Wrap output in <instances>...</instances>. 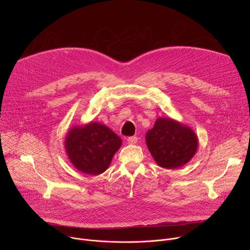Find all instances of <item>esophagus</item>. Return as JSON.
I'll return each mask as SVG.
<instances>
[{
	"instance_id": "34e87169",
	"label": "esophagus",
	"mask_w": 250,
	"mask_h": 250,
	"mask_svg": "<svg viewBox=\"0 0 250 250\" xmlns=\"http://www.w3.org/2000/svg\"><path fill=\"white\" fill-rule=\"evenodd\" d=\"M137 142V137L136 136H130L127 138V144L128 145H135Z\"/></svg>"
}]
</instances>
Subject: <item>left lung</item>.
<instances>
[{
	"label": "left lung",
	"instance_id": "obj_1",
	"mask_svg": "<svg viewBox=\"0 0 250 250\" xmlns=\"http://www.w3.org/2000/svg\"><path fill=\"white\" fill-rule=\"evenodd\" d=\"M148 150L158 166L177 169L196 154L199 139L195 131L171 118H158L146 134Z\"/></svg>",
	"mask_w": 250,
	"mask_h": 250
}]
</instances>
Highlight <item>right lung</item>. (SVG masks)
Here are the masks:
<instances>
[{
  "label": "right lung",
  "mask_w": 250,
  "mask_h": 250,
  "mask_svg": "<svg viewBox=\"0 0 250 250\" xmlns=\"http://www.w3.org/2000/svg\"><path fill=\"white\" fill-rule=\"evenodd\" d=\"M122 138L106 125L90 122L67 132L64 148L70 162L83 174L99 175L109 168Z\"/></svg>",
  "instance_id": "1"
}]
</instances>
